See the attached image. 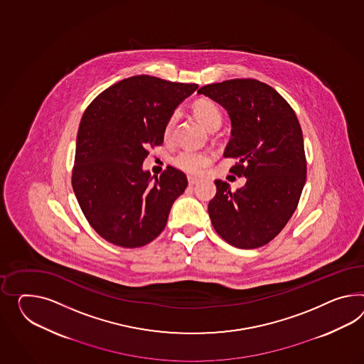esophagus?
Here are the masks:
<instances>
[{"instance_id":"obj_1","label":"esophagus","mask_w":364,"mask_h":364,"mask_svg":"<svg viewBox=\"0 0 364 364\" xmlns=\"http://www.w3.org/2000/svg\"><path fill=\"white\" fill-rule=\"evenodd\" d=\"M187 179H188V185H190V186H194V185H196V183L199 182V178L196 177H188Z\"/></svg>"}]
</instances>
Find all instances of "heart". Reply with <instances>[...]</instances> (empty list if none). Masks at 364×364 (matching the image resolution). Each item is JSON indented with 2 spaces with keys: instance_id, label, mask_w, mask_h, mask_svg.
Returning <instances> with one entry per match:
<instances>
[{
  "instance_id": "heart-1",
  "label": "heart",
  "mask_w": 364,
  "mask_h": 364,
  "mask_svg": "<svg viewBox=\"0 0 364 364\" xmlns=\"http://www.w3.org/2000/svg\"><path fill=\"white\" fill-rule=\"evenodd\" d=\"M193 112L196 114V119L205 127V129L214 132L220 127L222 124V112L218 108V105L207 100V99H199L193 104ZM178 120V112L171 113L165 125V137L168 139L176 127ZM213 161V156L205 151H196V150H182L173 159L174 165L182 171H186L188 174H199L205 166H208Z\"/></svg>"
}]
</instances>
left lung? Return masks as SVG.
<instances>
[{
  "instance_id": "obj_1",
  "label": "left lung",
  "mask_w": 364,
  "mask_h": 364,
  "mask_svg": "<svg viewBox=\"0 0 364 364\" xmlns=\"http://www.w3.org/2000/svg\"><path fill=\"white\" fill-rule=\"evenodd\" d=\"M198 94L228 113L232 131L224 157L239 159L231 171L247 178L236 191L215 181L216 194L208 203L211 223L236 248L265 245L289 222L306 182L297 116L276 90L255 79L208 84Z\"/></svg>"
}]
</instances>
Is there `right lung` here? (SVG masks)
<instances>
[{
    "label": "right lung",
    "instance_id": "right-lung-1",
    "mask_svg": "<svg viewBox=\"0 0 364 364\" xmlns=\"http://www.w3.org/2000/svg\"><path fill=\"white\" fill-rule=\"evenodd\" d=\"M196 88L137 75L87 107L76 137L73 188L88 223L107 242L136 248L164 231L187 178L173 166L151 177L142 162L148 146L162 145L170 114Z\"/></svg>",
    "mask_w": 364,
    "mask_h": 364
}]
</instances>
